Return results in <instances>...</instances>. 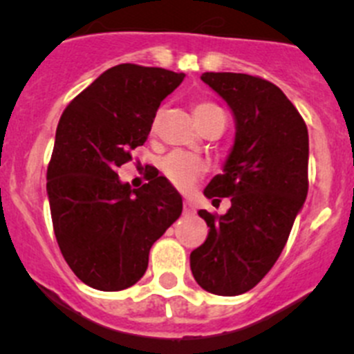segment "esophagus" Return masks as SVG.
<instances>
[{"label": "esophagus", "instance_id": "esophagus-1", "mask_svg": "<svg viewBox=\"0 0 354 354\" xmlns=\"http://www.w3.org/2000/svg\"><path fill=\"white\" fill-rule=\"evenodd\" d=\"M183 214L185 216H194L195 214V205L190 202V200H185L183 202Z\"/></svg>", "mask_w": 354, "mask_h": 354}]
</instances>
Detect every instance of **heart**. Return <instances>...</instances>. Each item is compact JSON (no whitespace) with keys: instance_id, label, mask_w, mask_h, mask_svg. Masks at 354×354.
<instances>
[{"instance_id":"obj_1","label":"heart","mask_w":354,"mask_h":354,"mask_svg":"<svg viewBox=\"0 0 354 354\" xmlns=\"http://www.w3.org/2000/svg\"><path fill=\"white\" fill-rule=\"evenodd\" d=\"M194 116L197 118L200 127L205 128L210 121L224 116V113L219 106L212 104V102L200 101L194 104ZM157 120H159V116L154 120V128ZM160 169L174 187L180 188V190H188L205 173V162L200 157L187 154V152H171L162 159Z\"/></svg>"}]
</instances>
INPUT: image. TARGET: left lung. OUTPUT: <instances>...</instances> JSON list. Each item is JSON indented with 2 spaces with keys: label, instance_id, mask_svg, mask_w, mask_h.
Masks as SVG:
<instances>
[{
  "label": "left lung",
  "instance_id": "8db88e82",
  "mask_svg": "<svg viewBox=\"0 0 354 354\" xmlns=\"http://www.w3.org/2000/svg\"><path fill=\"white\" fill-rule=\"evenodd\" d=\"M202 80L236 120L224 173L203 190L224 216L198 210L209 234L190 255L195 281L219 296L243 295L272 269L308 194V130L277 85L245 73L207 71Z\"/></svg>",
  "mask_w": 354,
  "mask_h": 354
}]
</instances>
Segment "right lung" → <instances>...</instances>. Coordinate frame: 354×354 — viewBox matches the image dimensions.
Segmentation results:
<instances>
[{"label":"right lung","mask_w":354,"mask_h":354,"mask_svg":"<svg viewBox=\"0 0 354 354\" xmlns=\"http://www.w3.org/2000/svg\"><path fill=\"white\" fill-rule=\"evenodd\" d=\"M185 73L123 63L82 91L59 118L48 164L56 241L75 276L101 291L133 286L151 246L180 217L183 202L164 176L131 190L116 169L144 145L160 102Z\"/></svg>","instance_id":"right-lung-1"}]
</instances>
